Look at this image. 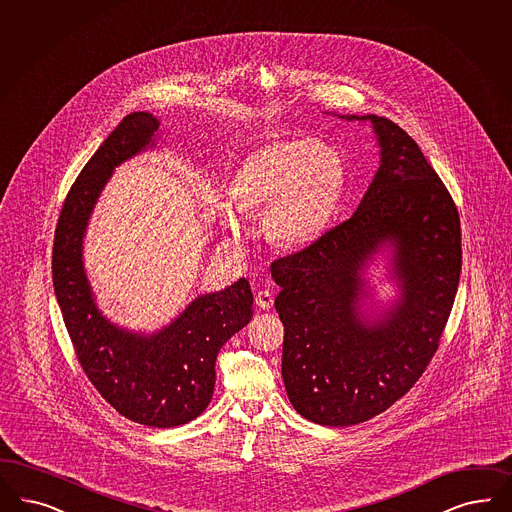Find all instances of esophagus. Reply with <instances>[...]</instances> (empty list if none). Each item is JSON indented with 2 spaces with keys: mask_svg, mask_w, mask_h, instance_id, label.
I'll list each match as a JSON object with an SVG mask.
<instances>
[{
  "mask_svg": "<svg viewBox=\"0 0 512 512\" xmlns=\"http://www.w3.org/2000/svg\"><path fill=\"white\" fill-rule=\"evenodd\" d=\"M256 305L260 309H271L273 307V294L269 290H260L256 292Z\"/></svg>",
  "mask_w": 512,
  "mask_h": 512,
  "instance_id": "obj_1",
  "label": "esophagus"
}]
</instances>
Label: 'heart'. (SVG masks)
I'll return each instance as SVG.
<instances>
[{"mask_svg":"<svg viewBox=\"0 0 512 512\" xmlns=\"http://www.w3.org/2000/svg\"><path fill=\"white\" fill-rule=\"evenodd\" d=\"M341 153L321 140H281L250 153L231 180L235 209L260 210L265 235L279 247L313 243L340 207L345 190ZM226 228L239 231V216L218 205Z\"/></svg>","mask_w":512,"mask_h":512,"instance_id":"heart-1","label":"heart"}]
</instances>
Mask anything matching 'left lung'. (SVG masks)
I'll list each match as a JSON object with an SVG mask.
<instances>
[{
  "mask_svg": "<svg viewBox=\"0 0 512 512\" xmlns=\"http://www.w3.org/2000/svg\"><path fill=\"white\" fill-rule=\"evenodd\" d=\"M381 165L357 212L315 243L271 264L283 290V379L300 416L359 425L404 397L435 357L461 273L454 199L416 140L378 115ZM385 242L396 250L399 302L379 322L358 313L359 271Z\"/></svg>",
  "mask_w": 512,
  "mask_h": 512,
  "instance_id": "8db88e82",
  "label": "left lung"
}]
</instances>
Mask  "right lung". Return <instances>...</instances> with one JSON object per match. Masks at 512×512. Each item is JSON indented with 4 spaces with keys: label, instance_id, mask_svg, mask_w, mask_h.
Returning a JSON list of instances; mask_svg holds the SVG:
<instances>
[{
    "label": "right lung",
    "instance_id": "obj_1",
    "mask_svg": "<svg viewBox=\"0 0 512 512\" xmlns=\"http://www.w3.org/2000/svg\"><path fill=\"white\" fill-rule=\"evenodd\" d=\"M159 121L148 112L123 117L79 172L58 216L53 284L76 357L96 391L134 423L169 429L201 416L214 391L222 345L252 319V292L239 279L195 298L152 336L108 321L83 269V237L96 199L117 165L153 146Z\"/></svg>",
    "mask_w": 512,
    "mask_h": 512
}]
</instances>
